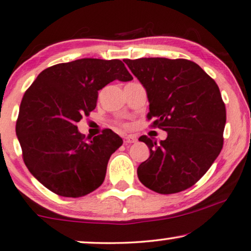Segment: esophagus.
I'll return each instance as SVG.
<instances>
[{
    "label": "esophagus",
    "mask_w": 251,
    "mask_h": 251,
    "mask_svg": "<svg viewBox=\"0 0 251 251\" xmlns=\"http://www.w3.org/2000/svg\"><path fill=\"white\" fill-rule=\"evenodd\" d=\"M137 141V137L133 136V134H128V136H125V143L126 144H133Z\"/></svg>",
    "instance_id": "1"
}]
</instances>
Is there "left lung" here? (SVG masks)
I'll list each match as a JSON object with an SVG mask.
<instances>
[{
  "instance_id": "1",
  "label": "left lung",
  "mask_w": 251,
  "mask_h": 251,
  "mask_svg": "<svg viewBox=\"0 0 251 251\" xmlns=\"http://www.w3.org/2000/svg\"><path fill=\"white\" fill-rule=\"evenodd\" d=\"M147 92L148 120L168 132L157 143L141 136L150 148L138 166L140 182L163 195L176 194L197 182L223 147L226 111L219 86L189 60L141 57L125 60Z\"/></svg>"
}]
</instances>
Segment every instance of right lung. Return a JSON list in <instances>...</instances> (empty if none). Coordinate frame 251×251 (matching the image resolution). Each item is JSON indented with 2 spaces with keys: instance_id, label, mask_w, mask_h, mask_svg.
<instances>
[{
  "instance_id": "add662e5",
  "label": "right lung",
  "mask_w": 251,
  "mask_h": 251,
  "mask_svg": "<svg viewBox=\"0 0 251 251\" xmlns=\"http://www.w3.org/2000/svg\"><path fill=\"white\" fill-rule=\"evenodd\" d=\"M131 79L122 61L100 59L55 64L38 75L21 100L16 132L25 164L43 186L78 198L103 183L122 138L105 129L86 139L75 125L95 110L99 90Z\"/></svg>"
}]
</instances>
